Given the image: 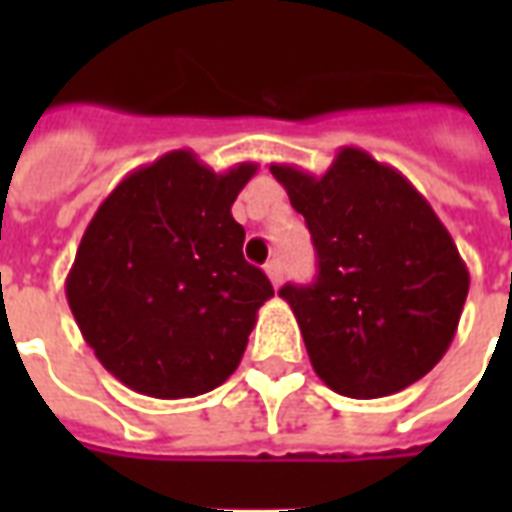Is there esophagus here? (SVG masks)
<instances>
[{
	"instance_id": "1",
	"label": "esophagus",
	"mask_w": 512,
	"mask_h": 512,
	"mask_svg": "<svg viewBox=\"0 0 512 512\" xmlns=\"http://www.w3.org/2000/svg\"><path fill=\"white\" fill-rule=\"evenodd\" d=\"M266 274H268V279H271V285H274V288H279V285H282V274H285V268H282V263H279V260H268Z\"/></svg>"
}]
</instances>
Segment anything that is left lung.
Returning <instances> with one entry per match:
<instances>
[{"instance_id": "obj_1", "label": "left lung", "mask_w": 512, "mask_h": 512, "mask_svg": "<svg viewBox=\"0 0 512 512\" xmlns=\"http://www.w3.org/2000/svg\"><path fill=\"white\" fill-rule=\"evenodd\" d=\"M318 252L312 285L279 296L323 384L345 397L395 395L428 376L458 332L469 271L430 202L359 147L315 178L271 164Z\"/></svg>"}]
</instances>
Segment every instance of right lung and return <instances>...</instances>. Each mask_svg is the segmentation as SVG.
<instances>
[{
    "instance_id": "right-lung-1",
    "label": "right lung",
    "mask_w": 512,
    "mask_h": 512,
    "mask_svg": "<svg viewBox=\"0 0 512 512\" xmlns=\"http://www.w3.org/2000/svg\"><path fill=\"white\" fill-rule=\"evenodd\" d=\"M255 172L252 161L213 172L191 150H172L98 205L65 296L98 362L128 389L178 400L235 373L274 296L244 260L246 233L230 213Z\"/></svg>"
}]
</instances>
